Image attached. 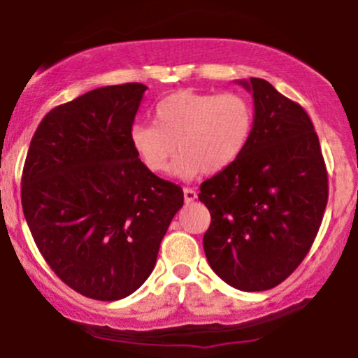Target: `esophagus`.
<instances>
[{
    "label": "esophagus",
    "mask_w": 358,
    "mask_h": 358,
    "mask_svg": "<svg viewBox=\"0 0 358 358\" xmlns=\"http://www.w3.org/2000/svg\"><path fill=\"white\" fill-rule=\"evenodd\" d=\"M183 197H185V202L189 204V202H194L197 199V192L194 189H189V187H187V189H183Z\"/></svg>",
    "instance_id": "obj_1"
}]
</instances>
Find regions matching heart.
Masks as SVG:
<instances>
[{
    "label": "heart",
    "mask_w": 358,
    "mask_h": 358,
    "mask_svg": "<svg viewBox=\"0 0 358 358\" xmlns=\"http://www.w3.org/2000/svg\"><path fill=\"white\" fill-rule=\"evenodd\" d=\"M154 122L133 124L129 138L136 156L147 169L162 173L178 152L173 173L190 180L237 161L251 136L252 107L239 93L180 90L157 103Z\"/></svg>",
    "instance_id": "obj_1"
}]
</instances>
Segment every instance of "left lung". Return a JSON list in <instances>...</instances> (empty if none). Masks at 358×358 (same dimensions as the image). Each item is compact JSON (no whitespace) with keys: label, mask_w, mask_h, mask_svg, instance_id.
Wrapping results in <instances>:
<instances>
[{"label":"left lung","mask_w":358,"mask_h":358,"mask_svg":"<svg viewBox=\"0 0 358 358\" xmlns=\"http://www.w3.org/2000/svg\"><path fill=\"white\" fill-rule=\"evenodd\" d=\"M255 100L252 131L234 164L202 182L211 213L204 252L216 275L236 289L279 286L312 248L327 204L319 136L301 106L268 81H237Z\"/></svg>","instance_id":"1"}]
</instances>
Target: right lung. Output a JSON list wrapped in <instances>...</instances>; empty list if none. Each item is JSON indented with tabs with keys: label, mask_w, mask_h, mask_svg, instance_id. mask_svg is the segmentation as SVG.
I'll return each instance as SVG.
<instances>
[{
	"label": "right lung",
	"mask_w": 358,
	"mask_h": 358,
	"mask_svg": "<svg viewBox=\"0 0 358 358\" xmlns=\"http://www.w3.org/2000/svg\"><path fill=\"white\" fill-rule=\"evenodd\" d=\"M147 86H103L55 107L29 145L22 209L50 268L79 294L115 301L152 273L183 190L136 156L129 131Z\"/></svg>",
	"instance_id": "1"
}]
</instances>
